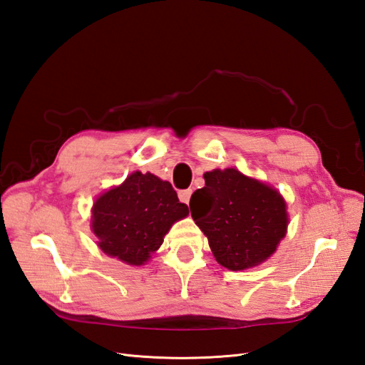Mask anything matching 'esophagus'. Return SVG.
Here are the masks:
<instances>
[{
  "instance_id": "1",
  "label": "esophagus",
  "mask_w": 365,
  "mask_h": 365,
  "mask_svg": "<svg viewBox=\"0 0 365 365\" xmlns=\"http://www.w3.org/2000/svg\"><path fill=\"white\" fill-rule=\"evenodd\" d=\"M190 196H192V190H190V189H185V190H180V192H178L180 201L184 202V204H189Z\"/></svg>"
}]
</instances>
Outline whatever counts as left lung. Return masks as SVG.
<instances>
[{
    "mask_svg": "<svg viewBox=\"0 0 365 365\" xmlns=\"http://www.w3.org/2000/svg\"><path fill=\"white\" fill-rule=\"evenodd\" d=\"M204 180L190 197V213L216 260L231 271L267 260L288 227L280 193L236 169L207 172Z\"/></svg>",
    "mask_w": 365,
    "mask_h": 365,
    "instance_id": "1",
    "label": "left lung"
}]
</instances>
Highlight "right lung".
Returning <instances> with one entry per match:
<instances>
[{
  "label": "right lung",
  "mask_w": 365,
  "mask_h": 365,
  "mask_svg": "<svg viewBox=\"0 0 365 365\" xmlns=\"http://www.w3.org/2000/svg\"><path fill=\"white\" fill-rule=\"evenodd\" d=\"M189 215L168 181L134 172L103 193L93 208V231L108 256L143 264L163 244L173 222Z\"/></svg>",
  "instance_id": "right-lung-1"
}]
</instances>
